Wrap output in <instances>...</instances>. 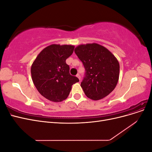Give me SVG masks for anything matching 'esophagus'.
<instances>
[{
    "label": "esophagus",
    "instance_id": "obj_1",
    "mask_svg": "<svg viewBox=\"0 0 152 152\" xmlns=\"http://www.w3.org/2000/svg\"><path fill=\"white\" fill-rule=\"evenodd\" d=\"M76 77L78 78V79H79L80 80V75H79V74H77V75H76Z\"/></svg>",
    "mask_w": 152,
    "mask_h": 152
}]
</instances>
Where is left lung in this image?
<instances>
[{
    "mask_svg": "<svg viewBox=\"0 0 152 152\" xmlns=\"http://www.w3.org/2000/svg\"><path fill=\"white\" fill-rule=\"evenodd\" d=\"M74 50L86 70L80 86L87 97L96 101L111 93L119 79L120 65L115 56L96 43L80 44Z\"/></svg>",
    "mask_w": 152,
    "mask_h": 152,
    "instance_id": "8db88e82",
    "label": "left lung"
}]
</instances>
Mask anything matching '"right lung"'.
<instances>
[{"label": "right lung", "instance_id": "1", "mask_svg": "<svg viewBox=\"0 0 152 152\" xmlns=\"http://www.w3.org/2000/svg\"><path fill=\"white\" fill-rule=\"evenodd\" d=\"M72 45L51 44L37 56L31 66V75L35 87L44 98L53 102L66 99L73 84L79 82L70 74L66 59L72 54Z\"/></svg>", "mask_w": 152, "mask_h": 152}]
</instances>
